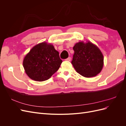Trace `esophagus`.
<instances>
[{
    "instance_id": "1",
    "label": "esophagus",
    "mask_w": 126,
    "mask_h": 126,
    "mask_svg": "<svg viewBox=\"0 0 126 126\" xmlns=\"http://www.w3.org/2000/svg\"><path fill=\"white\" fill-rule=\"evenodd\" d=\"M66 60H67V61H69V62H70V61L71 60V58H70V57H68V58H67Z\"/></svg>"
}]
</instances>
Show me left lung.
Returning <instances> with one entry per match:
<instances>
[{
	"mask_svg": "<svg viewBox=\"0 0 126 126\" xmlns=\"http://www.w3.org/2000/svg\"><path fill=\"white\" fill-rule=\"evenodd\" d=\"M71 63L75 70L85 77H94L101 72L104 66V56L96 45L90 41L76 43Z\"/></svg>",
	"mask_w": 126,
	"mask_h": 126,
	"instance_id": "1",
	"label": "left lung"
}]
</instances>
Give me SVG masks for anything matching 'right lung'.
I'll use <instances>...</instances> for the list:
<instances>
[{"label":"right lung","mask_w":126,"mask_h":126,"mask_svg":"<svg viewBox=\"0 0 126 126\" xmlns=\"http://www.w3.org/2000/svg\"><path fill=\"white\" fill-rule=\"evenodd\" d=\"M62 62L59 52L54 46L43 42L32 47L26 55L23 67L30 78L43 81L49 79L58 70Z\"/></svg>","instance_id":"1"}]
</instances>
